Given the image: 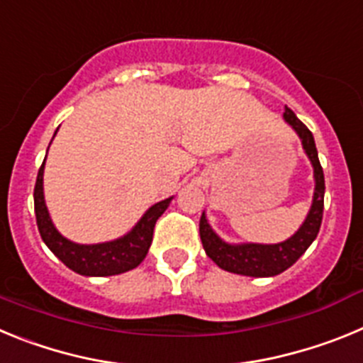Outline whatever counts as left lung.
Wrapping results in <instances>:
<instances>
[{
	"instance_id": "obj_1",
	"label": "left lung",
	"mask_w": 363,
	"mask_h": 363,
	"mask_svg": "<svg viewBox=\"0 0 363 363\" xmlns=\"http://www.w3.org/2000/svg\"><path fill=\"white\" fill-rule=\"evenodd\" d=\"M284 120L300 136L301 145L306 150L307 158L313 163L314 171V196L309 214L300 229L280 243H227L218 236L209 225L205 213L200 218V238L203 249L214 264L223 271L243 274V277L267 278L277 277L300 258L307 251V247L318 236L323 216V194H325V179L323 169L320 165L318 150L314 145L313 133L301 123L289 107H285Z\"/></svg>"
}]
</instances>
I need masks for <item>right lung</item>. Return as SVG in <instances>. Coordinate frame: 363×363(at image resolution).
Wrapping results in <instances>:
<instances>
[{
  "mask_svg": "<svg viewBox=\"0 0 363 363\" xmlns=\"http://www.w3.org/2000/svg\"><path fill=\"white\" fill-rule=\"evenodd\" d=\"M43 169L45 160L41 163L40 171H38L36 187H34V211H36L38 230H40L45 245L49 247L67 267L72 269L78 274H83V277H112V274L130 271V269L142 264L143 258L149 252L150 243H152L154 225H156L158 218L165 213L172 198L154 203L140 218L133 230H129L121 238L105 243L82 245V243H74L67 240L54 227L47 205H45Z\"/></svg>",
  "mask_w": 363,
  "mask_h": 363,
  "instance_id": "add662e5",
  "label": "right lung"
}]
</instances>
